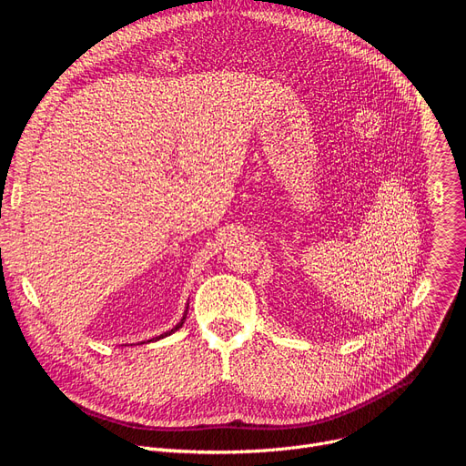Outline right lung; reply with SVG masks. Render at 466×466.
<instances>
[{"label":"right lung","mask_w":466,"mask_h":466,"mask_svg":"<svg viewBox=\"0 0 466 466\" xmlns=\"http://www.w3.org/2000/svg\"><path fill=\"white\" fill-rule=\"evenodd\" d=\"M187 311H188V304H187V309H185V313H183V317H181V321L174 327V329H171V330H167V332H164V334H160V336H157V338H151V339H147V341H157V339H160V338H166V336H169V334H174L176 330H179L181 327H183V323H185V319H187ZM143 344H145V341H143Z\"/></svg>","instance_id":"obj_1"}]
</instances>
